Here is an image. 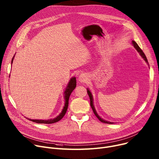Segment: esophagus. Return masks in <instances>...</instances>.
I'll return each instance as SVG.
<instances>
[{
  "instance_id": "esophagus-1",
  "label": "esophagus",
  "mask_w": 159,
  "mask_h": 159,
  "mask_svg": "<svg viewBox=\"0 0 159 159\" xmlns=\"http://www.w3.org/2000/svg\"><path fill=\"white\" fill-rule=\"evenodd\" d=\"M79 81L81 82H86L88 80V77H86V75L85 74H81V75L79 76Z\"/></svg>"
}]
</instances>
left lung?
<instances>
[{
	"label": "left lung",
	"mask_w": 159,
	"mask_h": 159,
	"mask_svg": "<svg viewBox=\"0 0 159 159\" xmlns=\"http://www.w3.org/2000/svg\"><path fill=\"white\" fill-rule=\"evenodd\" d=\"M132 44H133V45H134V47L135 48V49L137 50V52H138L139 54H140V55L141 56V57L144 59V61L146 62H148V59H147V58H146V56H145V54H144V53L143 52V50L141 49V48L139 47V45L137 44V43L135 41H132ZM87 92H88V95H89V99H90V105H91V108H92V109H93V112H94V115L97 116V118L101 121V122H102V123H107V124H113L114 123H112V122H109V121H105V120H103V119H102L100 116L98 115V114L97 113V112H96V111H95V109H94V105H93V97H92V94H91V92H90V91L88 89V90H87Z\"/></svg>",
	"instance_id": "8db88e82"
}]
</instances>
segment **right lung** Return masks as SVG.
I'll return each mask as SVG.
<instances>
[{
    "instance_id": "1",
    "label": "right lung",
    "mask_w": 159,
    "mask_h": 159,
    "mask_svg": "<svg viewBox=\"0 0 159 159\" xmlns=\"http://www.w3.org/2000/svg\"><path fill=\"white\" fill-rule=\"evenodd\" d=\"M13 58L12 59L11 61V65H12V63L13 61ZM77 85V82H76V78L75 77H73L71 79L70 81L69 82L68 84V86L65 91V107H63V109L61 112V113L57 116L56 118H54V119H50V120H30L29 119V120H30L31 121H33L37 123H44V124H52V123H56L57 121H59V120H61L63 116H64L66 112L68 107V100H69V98L71 93H72V91L74 90V89L75 88Z\"/></svg>"
}]
</instances>
